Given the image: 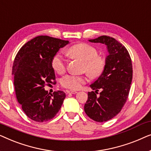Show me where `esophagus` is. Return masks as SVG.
<instances>
[{
  "instance_id": "34e87169",
  "label": "esophagus",
  "mask_w": 151,
  "mask_h": 151,
  "mask_svg": "<svg viewBox=\"0 0 151 151\" xmlns=\"http://www.w3.org/2000/svg\"><path fill=\"white\" fill-rule=\"evenodd\" d=\"M66 92H67V93H71V94H75L77 93L76 91H74V90H71V91L67 90V91H66Z\"/></svg>"
}]
</instances>
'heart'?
Wrapping results in <instances>:
<instances>
[{
    "instance_id": "obj_1",
    "label": "heart",
    "mask_w": 151,
    "mask_h": 151,
    "mask_svg": "<svg viewBox=\"0 0 151 151\" xmlns=\"http://www.w3.org/2000/svg\"><path fill=\"white\" fill-rule=\"evenodd\" d=\"M67 55L72 58L83 62V71L92 78H99L106 68V60L102 55L98 54L96 47L87 43H78L70 47L67 51ZM51 67L58 73H65L67 63L63 55L56 54L51 60ZM87 82L86 76L67 75L62 78L61 85L71 90H78Z\"/></svg>"
}]
</instances>
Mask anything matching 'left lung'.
<instances>
[{"label":"left lung","mask_w":151,"mask_h":151,"mask_svg":"<svg viewBox=\"0 0 151 151\" xmlns=\"http://www.w3.org/2000/svg\"><path fill=\"white\" fill-rule=\"evenodd\" d=\"M89 41L106 45L109 53L104 71L90 86L96 91L88 93L84 104L91 119L103 122L118 114L127 102L133 78L132 61L126 47L115 38L102 36ZM100 89L102 91L98 96Z\"/></svg>","instance_id":"obj_1"}]
</instances>
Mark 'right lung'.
Returning <instances> with one entry per match:
<instances>
[{"label": "right lung", "mask_w": 151, "mask_h": 151, "mask_svg": "<svg viewBox=\"0 0 151 151\" xmlns=\"http://www.w3.org/2000/svg\"><path fill=\"white\" fill-rule=\"evenodd\" d=\"M68 40L39 36L25 43L16 54L12 67L16 97L29 118L37 122L55 116L65 98L62 91L48 93L45 86L56 83L51 60Z\"/></svg>", "instance_id": "1"}]
</instances>
